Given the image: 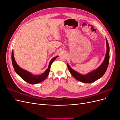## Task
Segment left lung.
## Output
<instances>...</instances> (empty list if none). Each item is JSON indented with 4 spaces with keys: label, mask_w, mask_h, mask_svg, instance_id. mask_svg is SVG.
<instances>
[{
    "label": "left lung",
    "mask_w": 120,
    "mask_h": 120,
    "mask_svg": "<svg viewBox=\"0 0 120 120\" xmlns=\"http://www.w3.org/2000/svg\"><path fill=\"white\" fill-rule=\"evenodd\" d=\"M107 44V52L105 59L100 66L96 70L90 71L86 75L80 74L74 70L68 64V68L71 75L77 80L83 83H91L100 79L107 71L110 60V48L107 39H106Z\"/></svg>",
    "instance_id": "1"
}]
</instances>
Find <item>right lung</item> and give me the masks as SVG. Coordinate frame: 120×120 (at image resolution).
<instances>
[{
  "label": "right lung",
  "mask_w": 120,
  "mask_h": 120,
  "mask_svg": "<svg viewBox=\"0 0 120 120\" xmlns=\"http://www.w3.org/2000/svg\"><path fill=\"white\" fill-rule=\"evenodd\" d=\"M58 56L54 57L50 60L48 68L46 69V71L43 72V74L39 75H34L30 72L24 69L21 68L19 65H18L15 61V59H14V55H13V51L12 50L11 53V60H12V63L14 70L16 72V73L19 75V77L23 79L24 81L26 82H27L30 83V84H37L40 82H42L48 77V76L49 75L50 68L51 67L52 63L53 62L54 60H55Z\"/></svg>",
  "instance_id": "1"
}]
</instances>
